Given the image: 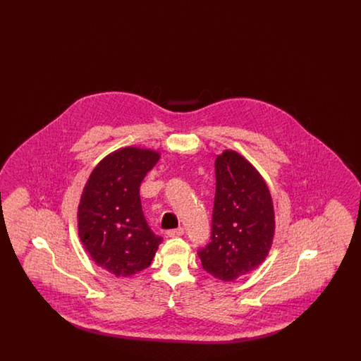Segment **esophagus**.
Segmentation results:
<instances>
[{"instance_id":"obj_1","label":"esophagus","mask_w":361,"mask_h":361,"mask_svg":"<svg viewBox=\"0 0 361 361\" xmlns=\"http://www.w3.org/2000/svg\"><path fill=\"white\" fill-rule=\"evenodd\" d=\"M166 234H168V237H181L184 234V228L177 227V228H173V230H168Z\"/></svg>"}]
</instances>
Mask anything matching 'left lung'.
I'll return each mask as SVG.
<instances>
[{
	"instance_id": "obj_1",
	"label": "left lung",
	"mask_w": 361,
	"mask_h": 361,
	"mask_svg": "<svg viewBox=\"0 0 361 361\" xmlns=\"http://www.w3.org/2000/svg\"><path fill=\"white\" fill-rule=\"evenodd\" d=\"M215 177L211 240L197 255L209 275L233 281L268 256L275 234L274 203L261 174L237 152L218 155Z\"/></svg>"
}]
</instances>
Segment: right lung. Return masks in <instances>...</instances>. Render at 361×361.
Masks as SVG:
<instances>
[{"label": "right lung", "mask_w": 361, "mask_h": 361, "mask_svg": "<svg viewBox=\"0 0 361 361\" xmlns=\"http://www.w3.org/2000/svg\"><path fill=\"white\" fill-rule=\"evenodd\" d=\"M159 153L124 147L106 155L86 181L78 206V235L92 259L118 277L146 269L162 242L145 219L139 187Z\"/></svg>", "instance_id": "obj_1"}]
</instances>
